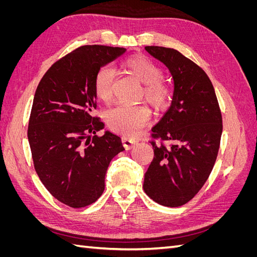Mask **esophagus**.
Returning a JSON list of instances; mask_svg holds the SVG:
<instances>
[{
	"instance_id": "esophagus-1",
	"label": "esophagus",
	"mask_w": 257,
	"mask_h": 257,
	"mask_svg": "<svg viewBox=\"0 0 257 257\" xmlns=\"http://www.w3.org/2000/svg\"><path fill=\"white\" fill-rule=\"evenodd\" d=\"M122 143H123L124 148H125L126 150H130V149H132V148H133L137 144V141H135V139H133V138L123 136L122 137Z\"/></svg>"
}]
</instances>
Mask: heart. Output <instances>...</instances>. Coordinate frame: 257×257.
<instances>
[{
  "label": "heart",
  "mask_w": 257,
  "mask_h": 257,
  "mask_svg": "<svg viewBox=\"0 0 257 257\" xmlns=\"http://www.w3.org/2000/svg\"><path fill=\"white\" fill-rule=\"evenodd\" d=\"M128 71L145 85V96L155 107L164 106L169 96V89L161 80L163 72L153 61L143 56L133 57L124 62ZM114 71L110 66H103L94 77V91L96 96L108 102L112 96ZM150 112L145 106L119 105L108 111L106 120L109 127L125 136L138 133L149 122Z\"/></svg>",
  "instance_id": "b5f03b06"
}]
</instances>
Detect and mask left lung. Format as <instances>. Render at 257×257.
<instances>
[{"label": "left lung", "mask_w": 257, "mask_h": 257, "mask_svg": "<svg viewBox=\"0 0 257 257\" xmlns=\"http://www.w3.org/2000/svg\"><path fill=\"white\" fill-rule=\"evenodd\" d=\"M145 49L169 69L174 79L172 105L152 127L154 158L145 174L144 191L158 204L180 207L203 188L211 173L222 136V114L207 74L172 48Z\"/></svg>", "instance_id": "1"}]
</instances>
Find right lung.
<instances>
[{"label":"right lung","mask_w":257,"mask_h":257,"mask_svg":"<svg viewBox=\"0 0 257 257\" xmlns=\"http://www.w3.org/2000/svg\"><path fill=\"white\" fill-rule=\"evenodd\" d=\"M125 51L81 46L57 61L37 85L28 127L34 168L51 195L72 208L99 198L110 161L124 150L111 132L96 135L105 125L92 113L96 72Z\"/></svg>","instance_id":"add662e5"}]
</instances>
